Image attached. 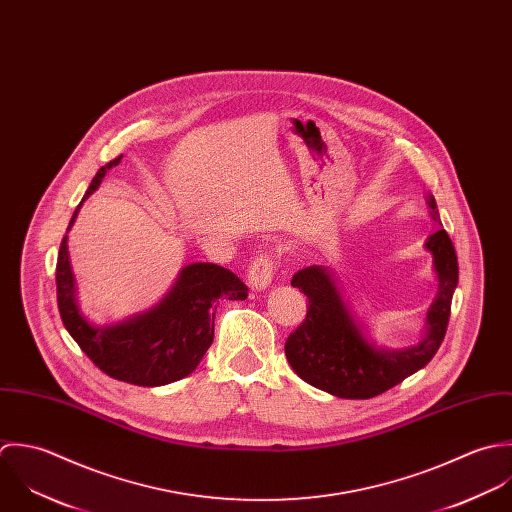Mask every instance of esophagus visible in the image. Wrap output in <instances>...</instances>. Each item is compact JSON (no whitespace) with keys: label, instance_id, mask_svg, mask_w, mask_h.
I'll return each mask as SVG.
<instances>
[{"label":"esophagus","instance_id":"1","mask_svg":"<svg viewBox=\"0 0 512 512\" xmlns=\"http://www.w3.org/2000/svg\"><path fill=\"white\" fill-rule=\"evenodd\" d=\"M273 275H275V261L269 255H261L249 267V275H247L249 287L253 291H265L271 285Z\"/></svg>","mask_w":512,"mask_h":512}]
</instances>
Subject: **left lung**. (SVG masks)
Masks as SVG:
<instances>
[{
  "label": "left lung",
  "instance_id": "8db88e82",
  "mask_svg": "<svg viewBox=\"0 0 512 512\" xmlns=\"http://www.w3.org/2000/svg\"><path fill=\"white\" fill-rule=\"evenodd\" d=\"M427 205L435 221L439 211L429 194ZM433 255L439 281L437 297L427 310L421 338L404 348H384L366 336L332 273L310 265L293 275L291 285L307 295L305 322L287 338L285 354L291 368L307 384L344 400H368L388 392L421 370L439 350L451 312V299L459 281L455 247L445 229L425 241Z\"/></svg>",
  "mask_w": 512,
  "mask_h": 512
}]
</instances>
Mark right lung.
Here are the masks:
<instances>
[{
	"label": "right lung",
	"mask_w": 512,
	"mask_h": 512,
	"mask_svg": "<svg viewBox=\"0 0 512 512\" xmlns=\"http://www.w3.org/2000/svg\"><path fill=\"white\" fill-rule=\"evenodd\" d=\"M120 158L110 160L97 172L83 202L99 190L104 174L118 166ZM83 202L77 205L67 233ZM221 297L245 301L247 287L229 269L192 263L180 271L174 287L154 307L97 326L79 307L67 235L59 247L57 303L63 324L95 366L120 382L156 388L190 376L213 342V320Z\"/></svg>",
	"instance_id": "right-lung-1"
}]
</instances>
